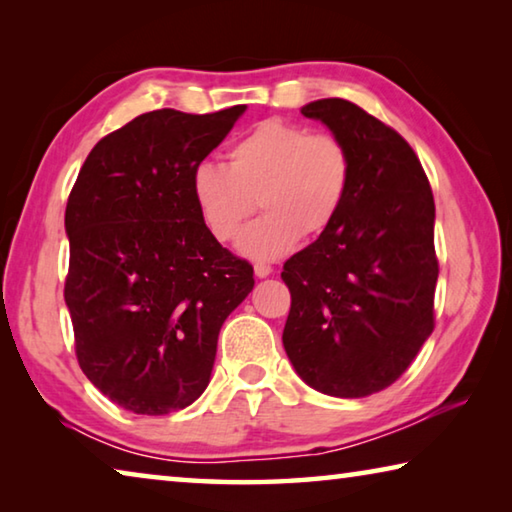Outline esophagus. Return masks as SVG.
Returning a JSON list of instances; mask_svg holds the SVG:
<instances>
[{
  "label": "esophagus",
  "instance_id": "obj_1",
  "mask_svg": "<svg viewBox=\"0 0 512 512\" xmlns=\"http://www.w3.org/2000/svg\"><path fill=\"white\" fill-rule=\"evenodd\" d=\"M271 273H273V266L262 264V262L255 264V275H257V277H268Z\"/></svg>",
  "mask_w": 512,
  "mask_h": 512
}]
</instances>
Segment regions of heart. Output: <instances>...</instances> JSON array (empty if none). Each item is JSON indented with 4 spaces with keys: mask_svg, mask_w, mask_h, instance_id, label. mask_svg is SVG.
Segmentation results:
<instances>
[{
    "mask_svg": "<svg viewBox=\"0 0 512 512\" xmlns=\"http://www.w3.org/2000/svg\"><path fill=\"white\" fill-rule=\"evenodd\" d=\"M352 187V158L339 137L309 133L282 119H266L230 146L228 167L203 162L194 169L192 194L210 235L230 244L255 212L266 214L239 239L253 259H280L318 237L343 212Z\"/></svg>",
    "mask_w": 512,
    "mask_h": 512,
    "instance_id": "1",
    "label": "heart"
}]
</instances>
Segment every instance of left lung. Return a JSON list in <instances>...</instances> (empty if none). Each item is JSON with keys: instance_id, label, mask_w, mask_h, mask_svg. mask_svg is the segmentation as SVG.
<instances>
[{"instance_id": "left-lung-1", "label": "left lung", "mask_w": 512, "mask_h": 512, "mask_svg": "<svg viewBox=\"0 0 512 512\" xmlns=\"http://www.w3.org/2000/svg\"><path fill=\"white\" fill-rule=\"evenodd\" d=\"M300 112L350 151L352 187L332 228L284 264L282 343L318 393L366 397L400 379L433 332L436 205L418 155L391 126L345 99Z\"/></svg>"}]
</instances>
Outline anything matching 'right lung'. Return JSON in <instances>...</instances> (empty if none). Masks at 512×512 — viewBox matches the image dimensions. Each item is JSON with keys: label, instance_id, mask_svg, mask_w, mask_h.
<instances>
[{"label": "right lung", "instance_id": "add662e5", "mask_svg": "<svg viewBox=\"0 0 512 512\" xmlns=\"http://www.w3.org/2000/svg\"><path fill=\"white\" fill-rule=\"evenodd\" d=\"M244 112L135 117L94 146L69 194L76 357L126 411L167 415L196 402L221 325L255 287L253 266L210 235L192 194L194 169Z\"/></svg>", "mask_w": 512, "mask_h": 512}]
</instances>
